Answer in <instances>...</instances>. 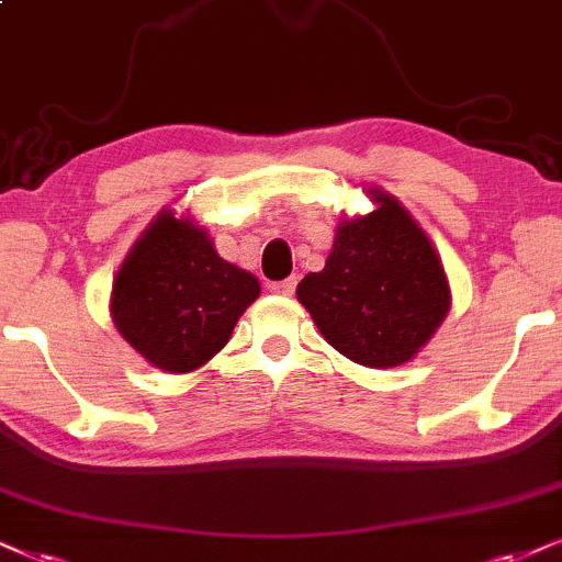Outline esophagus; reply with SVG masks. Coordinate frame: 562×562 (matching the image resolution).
<instances>
[{
    "label": "esophagus",
    "mask_w": 562,
    "mask_h": 562,
    "mask_svg": "<svg viewBox=\"0 0 562 562\" xmlns=\"http://www.w3.org/2000/svg\"><path fill=\"white\" fill-rule=\"evenodd\" d=\"M269 290H272L274 295L290 297V295L295 293V280H282V282H272V285H269Z\"/></svg>",
    "instance_id": "obj_1"
}]
</instances>
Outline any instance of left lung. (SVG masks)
<instances>
[{
    "label": "left lung",
    "instance_id": "obj_1",
    "mask_svg": "<svg viewBox=\"0 0 562 562\" xmlns=\"http://www.w3.org/2000/svg\"><path fill=\"white\" fill-rule=\"evenodd\" d=\"M363 191L375 210L339 220L324 269L305 274L295 295L334 350L386 371L430 342L451 288L436 246L400 199Z\"/></svg>",
    "mask_w": 562,
    "mask_h": 562
}]
</instances>
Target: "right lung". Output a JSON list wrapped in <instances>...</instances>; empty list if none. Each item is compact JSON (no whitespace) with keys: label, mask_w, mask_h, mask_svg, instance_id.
Returning a JSON list of instances; mask_svg holds the SVG:
<instances>
[{"label":"right lung","mask_w":562,"mask_h":562,"mask_svg":"<svg viewBox=\"0 0 562 562\" xmlns=\"http://www.w3.org/2000/svg\"><path fill=\"white\" fill-rule=\"evenodd\" d=\"M259 293L257 277L220 257L204 225L166 207L113 277L111 318L147 363L181 375L228 345Z\"/></svg>","instance_id":"right-lung-1"}]
</instances>
